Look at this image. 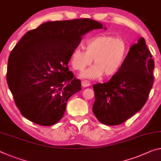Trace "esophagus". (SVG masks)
<instances>
[{
	"instance_id": "34e87169",
	"label": "esophagus",
	"mask_w": 161,
	"mask_h": 161,
	"mask_svg": "<svg viewBox=\"0 0 161 161\" xmlns=\"http://www.w3.org/2000/svg\"><path fill=\"white\" fill-rule=\"evenodd\" d=\"M91 85L90 82H89L88 81H81V86H83V87H87V86H90Z\"/></svg>"
}]
</instances>
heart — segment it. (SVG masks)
<instances>
[{
	"mask_svg": "<svg viewBox=\"0 0 161 161\" xmlns=\"http://www.w3.org/2000/svg\"><path fill=\"white\" fill-rule=\"evenodd\" d=\"M85 48L86 51L79 47L73 50L71 67L76 71H83L93 59L94 64L81 73V77L94 79L116 74L123 64L130 46L124 38L102 35L88 40Z\"/></svg>",
	"mask_w": 161,
	"mask_h": 161,
	"instance_id": "obj_1",
	"label": "heart"
}]
</instances>
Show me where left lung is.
<instances>
[{
	"mask_svg": "<svg viewBox=\"0 0 161 161\" xmlns=\"http://www.w3.org/2000/svg\"><path fill=\"white\" fill-rule=\"evenodd\" d=\"M154 61L143 38L130 48L123 64L108 82L93 85L92 111L107 125H118L142 109L153 85Z\"/></svg>",
	"mask_w": 161,
	"mask_h": 161,
	"instance_id": "1",
	"label": "left lung"
}]
</instances>
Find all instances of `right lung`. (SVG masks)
<instances>
[{
  "label": "right lung",
  "instance_id": "obj_1",
  "mask_svg": "<svg viewBox=\"0 0 161 161\" xmlns=\"http://www.w3.org/2000/svg\"><path fill=\"white\" fill-rule=\"evenodd\" d=\"M103 28L90 19L49 21L21 38L10 53L6 77L23 116L43 126L62 118L68 99L81 86L69 71L71 53L84 34Z\"/></svg>",
  "mask_w": 161,
  "mask_h": 161
}]
</instances>
